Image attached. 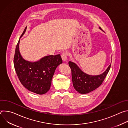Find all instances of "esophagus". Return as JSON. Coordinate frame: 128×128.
<instances>
[{"mask_svg":"<svg viewBox=\"0 0 128 128\" xmlns=\"http://www.w3.org/2000/svg\"><path fill=\"white\" fill-rule=\"evenodd\" d=\"M61 58H62L63 61H67V52H63L61 54Z\"/></svg>","mask_w":128,"mask_h":128,"instance_id":"esophagus-1","label":"esophagus"}]
</instances>
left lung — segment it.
I'll list each match as a JSON object with an SVG mask.
<instances>
[{
    "label": "left lung",
    "instance_id": "left-lung-1",
    "mask_svg": "<svg viewBox=\"0 0 128 128\" xmlns=\"http://www.w3.org/2000/svg\"><path fill=\"white\" fill-rule=\"evenodd\" d=\"M68 64L71 70L73 86L76 91L82 94L92 92L101 86L111 66V64L109 65L100 75L90 76L83 72L76 63L69 61Z\"/></svg>",
    "mask_w": 128,
    "mask_h": 128
}]
</instances>
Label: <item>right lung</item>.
Listing matches in <instances>:
<instances>
[{
  "label": "right lung",
  "instance_id": "1",
  "mask_svg": "<svg viewBox=\"0 0 128 128\" xmlns=\"http://www.w3.org/2000/svg\"><path fill=\"white\" fill-rule=\"evenodd\" d=\"M26 27L20 38L25 33ZM20 40L15 50L14 64L20 82L31 92L42 95L50 88L56 68L62 63L60 54L46 56L39 61L32 62L24 60L19 51Z\"/></svg>",
  "mask_w": 128,
  "mask_h": 128
}]
</instances>
